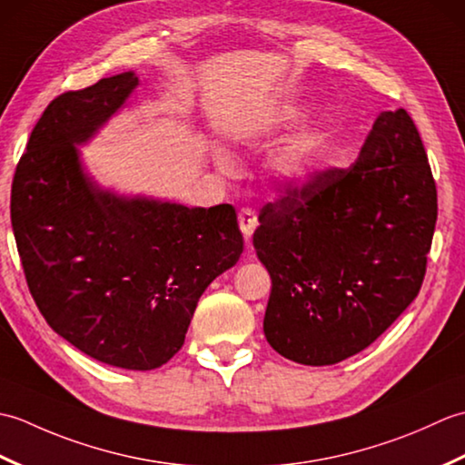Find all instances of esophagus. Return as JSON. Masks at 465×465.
I'll return each mask as SVG.
<instances>
[{
    "label": "esophagus",
    "instance_id": "34e87169",
    "mask_svg": "<svg viewBox=\"0 0 465 465\" xmlns=\"http://www.w3.org/2000/svg\"><path fill=\"white\" fill-rule=\"evenodd\" d=\"M238 223H240L245 238H252L255 227H258V215H255L252 207H243V210H240V213H238Z\"/></svg>",
    "mask_w": 465,
    "mask_h": 465
}]
</instances>
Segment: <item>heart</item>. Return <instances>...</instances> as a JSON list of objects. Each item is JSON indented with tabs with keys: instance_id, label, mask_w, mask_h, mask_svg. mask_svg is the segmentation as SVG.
Here are the masks:
<instances>
[{
	"instance_id": "b5f03b06",
	"label": "heart",
	"mask_w": 465,
	"mask_h": 465,
	"mask_svg": "<svg viewBox=\"0 0 465 465\" xmlns=\"http://www.w3.org/2000/svg\"><path fill=\"white\" fill-rule=\"evenodd\" d=\"M302 117H303V107L288 105L280 112L278 122L283 125H292V124H298ZM325 145H328V134L323 130H312L298 135L273 157L272 167L275 175L283 182H292V183L303 182L305 177L312 173L313 167L320 163L322 155L325 152ZM217 162H220L222 167H230V160H227V155L223 153H220Z\"/></svg>"
}]
</instances>
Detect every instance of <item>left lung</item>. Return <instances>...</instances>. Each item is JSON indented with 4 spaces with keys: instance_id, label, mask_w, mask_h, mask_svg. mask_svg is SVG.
<instances>
[{
    "instance_id": "1",
    "label": "left lung",
    "mask_w": 465,
    "mask_h": 465,
    "mask_svg": "<svg viewBox=\"0 0 465 465\" xmlns=\"http://www.w3.org/2000/svg\"><path fill=\"white\" fill-rule=\"evenodd\" d=\"M436 220L426 147L401 107L378 115L350 167L285 182L253 233L272 278V348L305 365L368 348L420 293Z\"/></svg>"
}]
</instances>
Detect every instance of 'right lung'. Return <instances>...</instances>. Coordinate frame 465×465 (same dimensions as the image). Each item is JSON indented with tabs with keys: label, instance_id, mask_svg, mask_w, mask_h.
Wrapping results in <instances>:
<instances>
[{
	"label": "right lung",
	"instance_id": "obj_1",
	"mask_svg": "<svg viewBox=\"0 0 465 465\" xmlns=\"http://www.w3.org/2000/svg\"><path fill=\"white\" fill-rule=\"evenodd\" d=\"M132 72L45 107L12 183V227L29 293L55 333L90 358L147 371L183 345L197 300L243 252L230 203L185 207L102 192L75 143L115 114Z\"/></svg>",
	"mask_w": 465,
	"mask_h": 465
}]
</instances>
